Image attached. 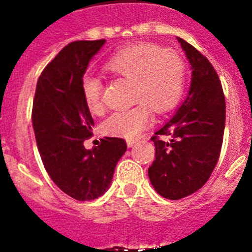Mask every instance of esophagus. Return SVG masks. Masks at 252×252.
<instances>
[{"mask_svg":"<svg viewBox=\"0 0 252 252\" xmlns=\"http://www.w3.org/2000/svg\"><path fill=\"white\" fill-rule=\"evenodd\" d=\"M137 142H138L137 138H136V140H126V145L129 146V148H132V146L136 145V144H137Z\"/></svg>","mask_w":252,"mask_h":252,"instance_id":"esophagus-1","label":"esophagus"}]
</instances>
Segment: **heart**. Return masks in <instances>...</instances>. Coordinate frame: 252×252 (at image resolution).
Wrapping results in <instances>:
<instances>
[{
	"label": "heart",
	"mask_w": 252,
	"mask_h": 252,
	"mask_svg": "<svg viewBox=\"0 0 252 252\" xmlns=\"http://www.w3.org/2000/svg\"><path fill=\"white\" fill-rule=\"evenodd\" d=\"M111 74L132 81V99L137 104L115 112L103 124L107 134L128 140L137 137L153 122L157 114L171 111L179 103L186 87V65L171 49L153 44H134L116 52L106 63ZM102 81L87 74L81 84L85 104L91 114L103 111Z\"/></svg>",
	"instance_id": "b5f03b06"
}]
</instances>
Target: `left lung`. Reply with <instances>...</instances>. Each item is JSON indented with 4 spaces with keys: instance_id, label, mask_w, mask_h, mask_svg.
<instances>
[{
    "instance_id": "obj_1",
    "label": "left lung",
    "mask_w": 252,
    "mask_h": 252,
    "mask_svg": "<svg viewBox=\"0 0 252 252\" xmlns=\"http://www.w3.org/2000/svg\"><path fill=\"white\" fill-rule=\"evenodd\" d=\"M191 65L187 98L152 141L156 159L148 170L161 196L183 199L203 187L219 161L225 129V96L215 68L196 48L178 37ZM157 134L170 136L162 142Z\"/></svg>"
}]
</instances>
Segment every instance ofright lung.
I'll list each match as a JSON object with an SVG mask.
<instances>
[{
	"mask_svg": "<svg viewBox=\"0 0 252 252\" xmlns=\"http://www.w3.org/2000/svg\"><path fill=\"white\" fill-rule=\"evenodd\" d=\"M106 40L73 41L39 77L32 126L45 170L57 187L80 201L98 199L110 188L115 167L126 153L123 138L104 137L86 149L94 120L85 104L81 84L87 65Z\"/></svg>",
	"mask_w": 252,
	"mask_h": 252,
	"instance_id": "1",
	"label": "right lung"
}]
</instances>
